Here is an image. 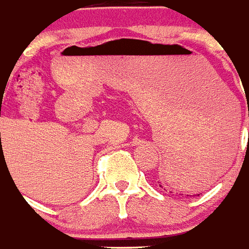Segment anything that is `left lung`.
<instances>
[{
  "instance_id": "1",
  "label": "left lung",
  "mask_w": 249,
  "mask_h": 249,
  "mask_svg": "<svg viewBox=\"0 0 249 249\" xmlns=\"http://www.w3.org/2000/svg\"><path fill=\"white\" fill-rule=\"evenodd\" d=\"M159 186H160V188H163V186H162V185H160V184H159Z\"/></svg>"
}]
</instances>
